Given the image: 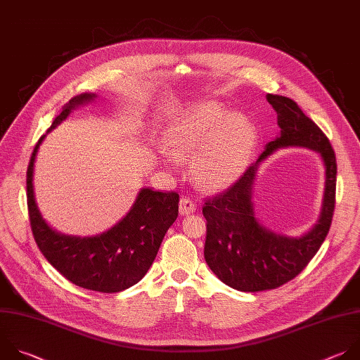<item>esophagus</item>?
Returning a JSON list of instances; mask_svg holds the SVG:
<instances>
[{
    "label": "esophagus",
    "mask_w": 360,
    "mask_h": 360,
    "mask_svg": "<svg viewBox=\"0 0 360 360\" xmlns=\"http://www.w3.org/2000/svg\"><path fill=\"white\" fill-rule=\"evenodd\" d=\"M196 210V205L189 198H182L179 200V213L181 214H191Z\"/></svg>",
    "instance_id": "esophagus-1"
}]
</instances>
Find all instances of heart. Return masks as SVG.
<instances>
[{"label": "heart", "mask_w": 360, "mask_h": 360, "mask_svg": "<svg viewBox=\"0 0 360 360\" xmlns=\"http://www.w3.org/2000/svg\"><path fill=\"white\" fill-rule=\"evenodd\" d=\"M257 133L243 114H230L220 103L207 101L176 117L165 136V147L176 160L191 161L193 179L205 189L220 191L245 172ZM171 165L174 160L165 158Z\"/></svg>", "instance_id": "1"}]
</instances>
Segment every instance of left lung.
<instances>
[{"label": "left lung", "mask_w": 360, "mask_h": 360, "mask_svg": "<svg viewBox=\"0 0 360 360\" xmlns=\"http://www.w3.org/2000/svg\"><path fill=\"white\" fill-rule=\"evenodd\" d=\"M277 111L280 136L226 192L203 205L206 224L205 260L226 285L257 292L274 290L297 277L316 255L329 231L336 189V158L329 140L298 104L267 94ZM302 146L318 152L326 167V188L317 223L302 236L290 238L263 226L255 217L252 193L259 164L274 150Z\"/></svg>", "instance_id": "1"}]
</instances>
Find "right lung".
Instances as JSON below:
<instances>
[{
    "instance_id": "obj_1",
    "label": "right lung",
    "mask_w": 360,
    "mask_h": 360,
    "mask_svg": "<svg viewBox=\"0 0 360 360\" xmlns=\"http://www.w3.org/2000/svg\"><path fill=\"white\" fill-rule=\"evenodd\" d=\"M96 97L82 93L70 98L46 134ZM46 134L37 143L27 171L28 212L39 250L65 278L82 288L105 294L130 288L154 263L165 233L178 217L179 195L143 188L130 212L107 231L90 237L63 234L46 223L35 199V160Z\"/></svg>"
}]
</instances>
